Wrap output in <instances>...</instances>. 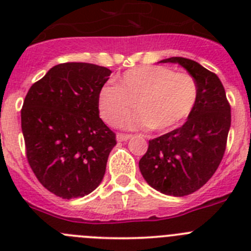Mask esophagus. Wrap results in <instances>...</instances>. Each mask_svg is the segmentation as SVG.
<instances>
[{"instance_id":"1","label":"esophagus","mask_w":251,"mask_h":251,"mask_svg":"<svg viewBox=\"0 0 251 251\" xmlns=\"http://www.w3.org/2000/svg\"><path fill=\"white\" fill-rule=\"evenodd\" d=\"M130 134H126V133H118L117 134V139H118L119 142H124V141H127V139L130 138Z\"/></svg>"}]
</instances>
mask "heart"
<instances>
[{
    "label": "heart",
    "instance_id": "heart-1",
    "mask_svg": "<svg viewBox=\"0 0 251 251\" xmlns=\"http://www.w3.org/2000/svg\"><path fill=\"white\" fill-rule=\"evenodd\" d=\"M200 95L196 79L165 65L132 69L118 85H104L98 95L99 114L105 123L118 126L135 109L141 115L123 122L124 127L168 132L194 112Z\"/></svg>",
    "mask_w": 251,
    "mask_h": 251
}]
</instances>
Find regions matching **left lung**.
Returning a JSON list of instances; mask_svg holds the SVG:
<instances>
[{
  "mask_svg": "<svg viewBox=\"0 0 251 251\" xmlns=\"http://www.w3.org/2000/svg\"><path fill=\"white\" fill-rule=\"evenodd\" d=\"M196 79L200 95L183 126L151 139L139 170L154 190L186 196L202 187L216 172L226 150L231 108L220 79L194 60L170 57Z\"/></svg>",
  "mask_w": 251,
  "mask_h": 251,
  "instance_id": "obj_1",
  "label": "left lung"
}]
</instances>
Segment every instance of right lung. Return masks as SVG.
I'll return each instance as SVG.
<instances>
[{
    "label": "right lung",
    "mask_w": 251,
    "mask_h": 251,
    "mask_svg": "<svg viewBox=\"0 0 251 251\" xmlns=\"http://www.w3.org/2000/svg\"><path fill=\"white\" fill-rule=\"evenodd\" d=\"M109 69L64 63L28 89L21 109L26 158L39 182L63 199L100 185L115 133L99 118L98 95Z\"/></svg>",
    "instance_id": "add662e5"
}]
</instances>
